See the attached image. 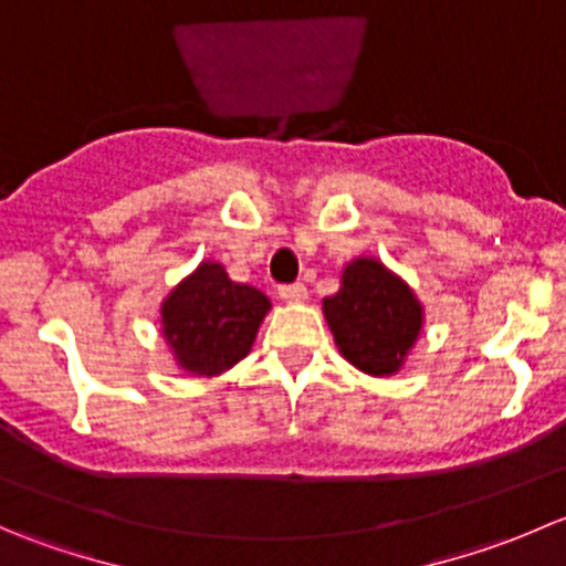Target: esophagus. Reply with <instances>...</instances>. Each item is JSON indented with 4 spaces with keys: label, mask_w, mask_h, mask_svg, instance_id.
I'll list each match as a JSON object with an SVG mask.
<instances>
[{
    "label": "esophagus",
    "mask_w": 566,
    "mask_h": 566,
    "mask_svg": "<svg viewBox=\"0 0 566 566\" xmlns=\"http://www.w3.org/2000/svg\"><path fill=\"white\" fill-rule=\"evenodd\" d=\"M279 295H282V301H287V304H301V301H306V287L301 282L282 284V287H279Z\"/></svg>",
    "instance_id": "34e87169"
}]
</instances>
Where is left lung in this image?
Returning a JSON list of instances; mask_svg holds the SVG:
<instances>
[{
    "mask_svg": "<svg viewBox=\"0 0 566 566\" xmlns=\"http://www.w3.org/2000/svg\"><path fill=\"white\" fill-rule=\"evenodd\" d=\"M323 312L342 356L369 375L397 373L421 328L419 301L375 260L350 262Z\"/></svg>",
    "mask_w": 566,
    "mask_h": 566,
    "instance_id": "obj_1",
    "label": "left lung"
}]
</instances>
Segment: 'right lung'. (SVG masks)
<instances>
[{
	"label": "right lung",
	"mask_w": 566,
	"mask_h": 566,
	"mask_svg": "<svg viewBox=\"0 0 566 566\" xmlns=\"http://www.w3.org/2000/svg\"><path fill=\"white\" fill-rule=\"evenodd\" d=\"M268 310V295L232 282L219 262H202L164 301V334L180 367L193 375H219L251 350Z\"/></svg>",
	"instance_id": "1"
}]
</instances>
